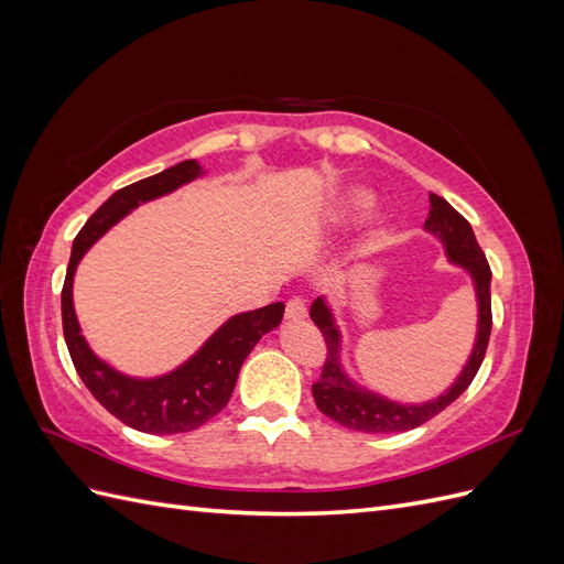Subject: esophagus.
I'll list each match as a JSON object with an SVG mask.
<instances>
[{
	"instance_id": "esophagus-1",
	"label": "esophagus",
	"mask_w": 564,
	"mask_h": 564,
	"mask_svg": "<svg viewBox=\"0 0 564 564\" xmlns=\"http://www.w3.org/2000/svg\"><path fill=\"white\" fill-rule=\"evenodd\" d=\"M286 319H303L305 315H308V305H305V299L303 296H292L286 301Z\"/></svg>"
}]
</instances>
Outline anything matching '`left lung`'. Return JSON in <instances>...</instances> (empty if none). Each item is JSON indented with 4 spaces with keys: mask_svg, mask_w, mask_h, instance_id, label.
Returning <instances> with one entry per match:
<instances>
[{
    "mask_svg": "<svg viewBox=\"0 0 564 564\" xmlns=\"http://www.w3.org/2000/svg\"><path fill=\"white\" fill-rule=\"evenodd\" d=\"M425 228L435 232L442 242L447 247L449 259L458 265H464L475 282L477 289V303H480V324H477V340L470 352V360L466 369L460 371L456 383L440 395L437 400H431L425 404H398L390 402L381 395H373L369 390L357 388L346 373L340 369L338 362V329L332 319V313L322 299H317L311 308V317L319 327L324 344H327V360L322 365L319 379L313 383V398L322 414H327L336 423L346 425L350 431L360 433H404L423 425L437 416L442 409H447L460 392H464L473 379L477 369H480L489 334H491V294H489V282H491V270L485 259V251L480 249L475 240V232L468 220L460 216L452 204L431 193V212L425 218Z\"/></svg>",
    "mask_w": 564,
    "mask_h": 564,
    "instance_id": "obj_1",
    "label": "left lung"
}]
</instances>
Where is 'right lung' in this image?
<instances>
[{
    "mask_svg": "<svg viewBox=\"0 0 564 564\" xmlns=\"http://www.w3.org/2000/svg\"><path fill=\"white\" fill-rule=\"evenodd\" d=\"M199 172L202 169L195 160H185L155 176L135 181L117 191L110 199L100 204L77 232L70 263H67L65 272L61 292L63 336L79 379L112 416L141 433H187L214 419L228 404L237 383V373H240V367L251 348L259 344L263 334L275 329L284 315V303L280 301L259 311L235 315L183 367L150 381L129 379L106 362H100L79 334L73 308V278L82 256L87 253L100 235L131 209L139 207L141 202L176 191L178 185L197 178Z\"/></svg>",
    "mask_w": 564,
    "mask_h": 564,
    "instance_id": "1",
    "label": "right lung"
}]
</instances>
